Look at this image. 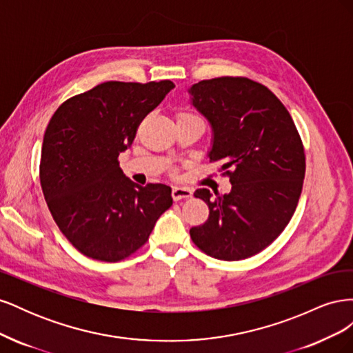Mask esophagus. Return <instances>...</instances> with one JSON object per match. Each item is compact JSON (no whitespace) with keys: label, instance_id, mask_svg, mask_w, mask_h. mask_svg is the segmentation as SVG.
Here are the masks:
<instances>
[{"label":"esophagus","instance_id":"obj_1","mask_svg":"<svg viewBox=\"0 0 353 353\" xmlns=\"http://www.w3.org/2000/svg\"><path fill=\"white\" fill-rule=\"evenodd\" d=\"M191 196H193V191H191L188 187H179V185L172 187V199L175 201L190 199Z\"/></svg>","mask_w":353,"mask_h":353}]
</instances>
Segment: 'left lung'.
Segmentation results:
<instances>
[{
  "instance_id": "1",
  "label": "left lung",
  "mask_w": 353,
  "mask_h": 353,
  "mask_svg": "<svg viewBox=\"0 0 353 353\" xmlns=\"http://www.w3.org/2000/svg\"><path fill=\"white\" fill-rule=\"evenodd\" d=\"M191 104L212 128L210 162L227 170L231 191L215 199L203 225L190 230L200 250L221 261L259 253L290 222L302 193L305 150L290 113L265 87L248 78L200 81L188 90Z\"/></svg>"
}]
</instances>
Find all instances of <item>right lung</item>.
Listing matches in <instances>:
<instances>
[{
  "instance_id": "add662e5",
  "label": "right lung",
  "mask_w": 353,
  "mask_h": 353,
  "mask_svg": "<svg viewBox=\"0 0 353 353\" xmlns=\"http://www.w3.org/2000/svg\"><path fill=\"white\" fill-rule=\"evenodd\" d=\"M172 88L170 81L103 82L66 100L51 117L41 150L42 193L63 236L91 259L131 256L172 206L169 185H137L117 162L138 125Z\"/></svg>"
}]
</instances>
